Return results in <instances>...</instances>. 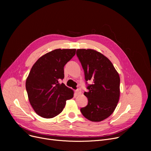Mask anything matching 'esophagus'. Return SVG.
Segmentation results:
<instances>
[{
    "label": "esophagus",
    "mask_w": 151,
    "mask_h": 151,
    "mask_svg": "<svg viewBox=\"0 0 151 151\" xmlns=\"http://www.w3.org/2000/svg\"><path fill=\"white\" fill-rule=\"evenodd\" d=\"M75 93L76 95H80L81 93V91L80 89H78L75 91Z\"/></svg>",
    "instance_id": "1"
}]
</instances>
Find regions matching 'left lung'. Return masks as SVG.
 <instances>
[{"label": "left lung", "mask_w": 151, "mask_h": 151, "mask_svg": "<svg viewBox=\"0 0 151 151\" xmlns=\"http://www.w3.org/2000/svg\"><path fill=\"white\" fill-rule=\"evenodd\" d=\"M76 55L88 84L84 95L88 99L81 108L83 115L92 122H100L111 116L120 97V77L113 63L101 53L91 49H78ZM86 83H88L86 82Z\"/></svg>", "instance_id": "1"}]
</instances>
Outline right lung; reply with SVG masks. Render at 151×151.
I'll return each mask as SVG.
<instances>
[{"label":"right lung","instance_id":"obj_1","mask_svg":"<svg viewBox=\"0 0 151 151\" xmlns=\"http://www.w3.org/2000/svg\"><path fill=\"white\" fill-rule=\"evenodd\" d=\"M75 53L76 49L54 50L40 58L32 67L26 88L30 104L40 116H58L66 101L73 98V90L59 81L64 78L63 67Z\"/></svg>","mask_w":151,"mask_h":151}]
</instances>
